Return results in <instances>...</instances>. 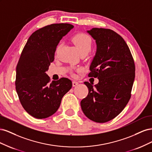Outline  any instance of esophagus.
Instances as JSON below:
<instances>
[{
    "instance_id": "34e87169",
    "label": "esophagus",
    "mask_w": 152,
    "mask_h": 152,
    "mask_svg": "<svg viewBox=\"0 0 152 152\" xmlns=\"http://www.w3.org/2000/svg\"><path fill=\"white\" fill-rule=\"evenodd\" d=\"M78 84H79V82H77V81H73L72 82V85L73 87H75L76 86H77Z\"/></svg>"
}]
</instances>
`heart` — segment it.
<instances>
[{"label": "heart", "instance_id": "1", "mask_svg": "<svg viewBox=\"0 0 152 152\" xmlns=\"http://www.w3.org/2000/svg\"><path fill=\"white\" fill-rule=\"evenodd\" d=\"M72 42L76 45L80 54H88L92 49L93 43L92 40L89 35L83 33H78L72 37ZM61 47V44H59L55 50V54L58 55Z\"/></svg>", "mask_w": 152, "mask_h": 152}]
</instances>
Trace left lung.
I'll return each instance as SVG.
<instances>
[{
	"instance_id": "obj_1",
	"label": "left lung",
	"mask_w": 152,
	"mask_h": 152,
	"mask_svg": "<svg viewBox=\"0 0 152 152\" xmlns=\"http://www.w3.org/2000/svg\"><path fill=\"white\" fill-rule=\"evenodd\" d=\"M97 50L90 66L89 77L98 84H84L89 89L80 106L90 120L104 123L112 120L128 103L135 78V65L130 49L122 37L110 29L93 28L87 31Z\"/></svg>"
}]
</instances>
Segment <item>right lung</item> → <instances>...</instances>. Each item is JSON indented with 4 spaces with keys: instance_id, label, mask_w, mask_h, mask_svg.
<instances>
[{
    "instance_id": "1",
    "label": "right lung",
    "mask_w": 152,
    "mask_h": 152,
    "mask_svg": "<svg viewBox=\"0 0 152 152\" xmlns=\"http://www.w3.org/2000/svg\"><path fill=\"white\" fill-rule=\"evenodd\" d=\"M73 28L68 23L45 26L30 35L22 50L16 66V90L22 107L36 118L53 115L72 88V82L68 78L50 82L45 72L54 61L59 41Z\"/></svg>"
}]
</instances>
